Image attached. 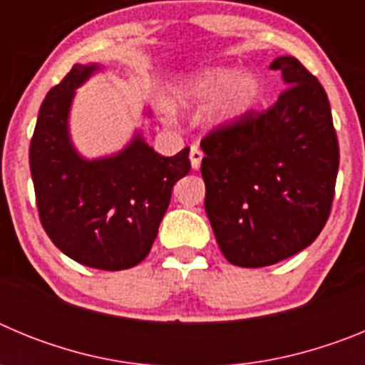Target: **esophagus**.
Listing matches in <instances>:
<instances>
[{
  "label": "esophagus",
  "instance_id": "obj_1",
  "mask_svg": "<svg viewBox=\"0 0 365 365\" xmlns=\"http://www.w3.org/2000/svg\"><path fill=\"white\" fill-rule=\"evenodd\" d=\"M201 160H202V151L199 150L197 146H192V150H190V163H192L193 170H199Z\"/></svg>",
  "mask_w": 365,
  "mask_h": 365
}]
</instances>
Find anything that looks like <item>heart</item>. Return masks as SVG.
<instances>
[{"instance_id":"b5f03b06","label":"heart","mask_w":365,"mask_h":365,"mask_svg":"<svg viewBox=\"0 0 365 365\" xmlns=\"http://www.w3.org/2000/svg\"><path fill=\"white\" fill-rule=\"evenodd\" d=\"M263 95V86L256 74L245 73L237 67H214L193 76L185 87V98L210 102L221 98L217 108L219 120H235L243 117Z\"/></svg>"}]
</instances>
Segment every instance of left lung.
<instances>
[{
    "mask_svg": "<svg viewBox=\"0 0 365 365\" xmlns=\"http://www.w3.org/2000/svg\"><path fill=\"white\" fill-rule=\"evenodd\" d=\"M285 91L202 138L205 210L221 252L245 269L307 248L334 197L338 138L322 83L294 56L270 63Z\"/></svg>",
    "mask_w": 365,
    "mask_h": 365,
    "instance_id": "left-lung-1",
    "label": "left lung"
}]
</instances>
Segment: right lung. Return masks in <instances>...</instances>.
Here are the masks:
<instances>
[{
    "mask_svg": "<svg viewBox=\"0 0 365 365\" xmlns=\"http://www.w3.org/2000/svg\"><path fill=\"white\" fill-rule=\"evenodd\" d=\"M100 71L76 63L41 104L29 150L41 227L71 259L124 270L150 254L172 188L190 172V148L163 157L140 133L115 155L86 159L73 146L74 91Z\"/></svg>",
    "mask_w": 365,
    "mask_h": 365,
    "instance_id": "obj_1",
    "label": "right lung"
}]
</instances>
